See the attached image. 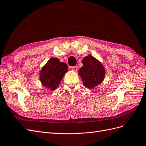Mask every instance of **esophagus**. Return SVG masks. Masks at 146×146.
Here are the masks:
<instances>
[{
  "mask_svg": "<svg viewBox=\"0 0 146 146\" xmlns=\"http://www.w3.org/2000/svg\"><path fill=\"white\" fill-rule=\"evenodd\" d=\"M72 70L73 72H76L78 70V66H74L72 67Z\"/></svg>",
  "mask_w": 146,
  "mask_h": 146,
  "instance_id": "1",
  "label": "esophagus"
}]
</instances>
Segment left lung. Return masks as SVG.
Segmentation results:
<instances>
[{
  "label": "left lung",
  "instance_id": "left-lung-1",
  "mask_svg": "<svg viewBox=\"0 0 146 146\" xmlns=\"http://www.w3.org/2000/svg\"><path fill=\"white\" fill-rule=\"evenodd\" d=\"M83 66L79 70L80 76L85 87L90 89L100 84L105 77V68L100 61L89 55L82 59Z\"/></svg>",
  "mask_w": 146,
  "mask_h": 146
}]
</instances>
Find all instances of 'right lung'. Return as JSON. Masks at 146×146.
<instances>
[{
  "mask_svg": "<svg viewBox=\"0 0 146 146\" xmlns=\"http://www.w3.org/2000/svg\"><path fill=\"white\" fill-rule=\"evenodd\" d=\"M68 72L67 65L57 58H51L41 68L39 78L43 87L53 91L60 84L62 78Z\"/></svg>",
  "mask_w": 146,
  "mask_h": 146,
  "instance_id": "1",
  "label": "right lung"
}]
</instances>
